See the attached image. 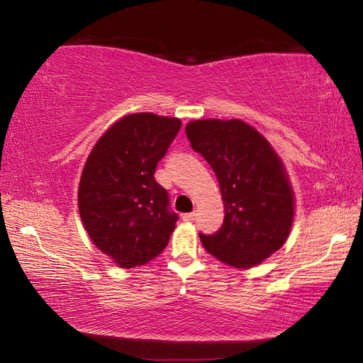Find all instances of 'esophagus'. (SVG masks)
<instances>
[{
    "instance_id": "34e87169",
    "label": "esophagus",
    "mask_w": 363,
    "mask_h": 363,
    "mask_svg": "<svg viewBox=\"0 0 363 363\" xmlns=\"http://www.w3.org/2000/svg\"><path fill=\"white\" fill-rule=\"evenodd\" d=\"M196 218V213L195 211H192V213H186V214H182V219L184 220H194Z\"/></svg>"
}]
</instances>
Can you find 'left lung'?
Listing matches in <instances>:
<instances>
[{
    "instance_id": "obj_1",
    "label": "left lung",
    "mask_w": 363,
    "mask_h": 363,
    "mask_svg": "<svg viewBox=\"0 0 363 363\" xmlns=\"http://www.w3.org/2000/svg\"><path fill=\"white\" fill-rule=\"evenodd\" d=\"M219 181L224 223L213 235L200 233L205 250L237 269L261 264L284 247L294 216V195L272 145L242 120H196L186 126Z\"/></svg>"
}]
</instances>
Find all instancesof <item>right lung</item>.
Masks as SVG:
<instances>
[{"label": "right lung", "mask_w": 363, "mask_h": 363, "mask_svg": "<svg viewBox=\"0 0 363 363\" xmlns=\"http://www.w3.org/2000/svg\"><path fill=\"white\" fill-rule=\"evenodd\" d=\"M179 130L177 118L126 115L102 134L86 160L79 216L91 240L116 266H144L169 242L179 218L153 173Z\"/></svg>", "instance_id": "right-lung-1"}]
</instances>
